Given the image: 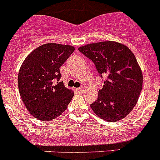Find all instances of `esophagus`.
Listing matches in <instances>:
<instances>
[{"instance_id": "34e87169", "label": "esophagus", "mask_w": 160, "mask_h": 160, "mask_svg": "<svg viewBox=\"0 0 160 160\" xmlns=\"http://www.w3.org/2000/svg\"><path fill=\"white\" fill-rule=\"evenodd\" d=\"M76 90H77V91L78 92V93H82L83 92V90H84V89H83V88H77V89H76Z\"/></svg>"}]
</instances>
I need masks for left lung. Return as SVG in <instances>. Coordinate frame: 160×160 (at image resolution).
Here are the masks:
<instances>
[{"label": "left lung", "mask_w": 160, "mask_h": 160, "mask_svg": "<svg viewBox=\"0 0 160 160\" xmlns=\"http://www.w3.org/2000/svg\"><path fill=\"white\" fill-rule=\"evenodd\" d=\"M78 49L94 62L101 75L108 77L98 98L90 104L92 111L107 122L123 119L134 108L142 88V71L135 55L114 41L90 43Z\"/></svg>", "instance_id": "8db88e82"}]
</instances>
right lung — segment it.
<instances>
[{"mask_svg":"<svg viewBox=\"0 0 160 160\" xmlns=\"http://www.w3.org/2000/svg\"><path fill=\"white\" fill-rule=\"evenodd\" d=\"M74 50L70 45L46 43L31 52L22 62L18 77L19 93L35 118L51 121L68 107L74 92L59 81V68Z\"/></svg>","mask_w":160,"mask_h":160,"instance_id":"obj_1","label":"right lung"}]
</instances>
